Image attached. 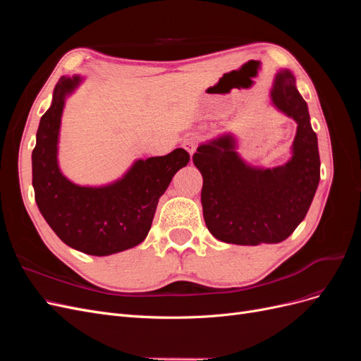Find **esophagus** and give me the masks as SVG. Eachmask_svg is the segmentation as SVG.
I'll return each instance as SVG.
<instances>
[{
  "label": "esophagus",
  "instance_id": "34e87169",
  "mask_svg": "<svg viewBox=\"0 0 361 361\" xmlns=\"http://www.w3.org/2000/svg\"><path fill=\"white\" fill-rule=\"evenodd\" d=\"M197 145H199V137H195V135H188V137H185L183 138V141H182V146H183V149H187V152L190 155H192L194 152H195V149H197Z\"/></svg>",
  "mask_w": 361,
  "mask_h": 361
}]
</instances>
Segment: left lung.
Segmentation results:
<instances>
[{"mask_svg":"<svg viewBox=\"0 0 361 361\" xmlns=\"http://www.w3.org/2000/svg\"><path fill=\"white\" fill-rule=\"evenodd\" d=\"M269 96L279 111L297 122L292 157L286 164L274 169L250 166L236 152L232 134L202 143L192 155L203 176L206 227L227 244L285 241L304 220L319 185L318 137L290 71L276 75Z\"/></svg>","mask_w":361,"mask_h":361,"instance_id":"left-lung-1","label":"left lung"}]
</instances>
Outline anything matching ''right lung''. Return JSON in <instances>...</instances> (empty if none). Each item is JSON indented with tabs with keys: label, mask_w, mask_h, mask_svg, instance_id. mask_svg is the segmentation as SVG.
I'll use <instances>...</instances> for the list:
<instances>
[{
	"label": "right lung",
	"mask_w": 361,
	"mask_h": 361,
	"mask_svg": "<svg viewBox=\"0 0 361 361\" xmlns=\"http://www.w3.org/2000/svg\"><path fill=\"white\" fill-rule=\"evenodd\" d=\"M81 82L80 75L61 76L54 89L31 155L32 188L40 214L64 244L110 256L145 241L159 197L190 154L179 147L166 157L137 159L122 178L102 187L73 183L59 166V137L64 102Z\"/></svg>",
	"instance_id": "obj_1"
}]
</instances>
